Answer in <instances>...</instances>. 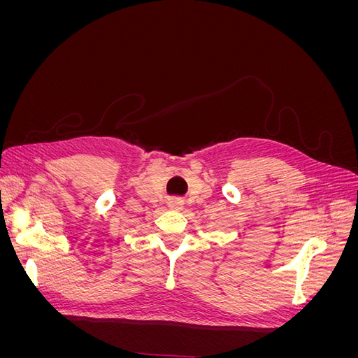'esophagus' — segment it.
Here are the masks:
<instances>
[{"label":"esophagus","instance_id":"34e87169","mask_svg":"<svg viewBox=\"0 0 358 358\" xmlns=\"http://www.w3.org/2000/svg\"><path fill=\"white\" fill-rule=\"evenodd\" d=\"M169 208L170 209H175V210H179V209L183 208V201L179 200V199H171L169 201Z\"/></svg>","mask_w":358,"mask_h":358}]
</instances>
